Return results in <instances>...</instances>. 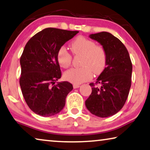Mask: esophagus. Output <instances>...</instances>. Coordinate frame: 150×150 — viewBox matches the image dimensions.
Returning <instances> with one entry per match:
<instances>
[{"label":"esophagus","instance_id":"obj_1","mask_svg":"<svg viewBox=\"0 0 150 150\" xmlns=\"http://www.w3.org/2000/svg\"><path fill=\"white\" fill-rule=\"evenodd\" d=\"M80 85H77V84H74V85H73V88H74V89H76V88H80Z\"/></svg>","mask_w":150,"mask_h":150}]
</instances>
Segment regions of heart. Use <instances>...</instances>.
<instances>
[{
  "instance_id": "obj_1",
  "label": "heart",
  "mask_w": 150,
  "mask_h": 150,
  "mask_svg": "<svg viewBox=\"0 0 150 150\" xmlns=\"http://www.w3.org/2000/svg\"><path fill=\"white\" fill-rule=\"evenodd\" d=\"M70 49L74 55H82V67L72 68L64 72L65 80L73 84H81L90 80L94 74H100L104 70L106 64V53L101 46H97L94 41L84 36L74 40ZM57 60L61 67L68 68L72 62V56L66 48L61 47L57 53Z\"/></svg>"
}]
</instances>
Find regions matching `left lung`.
Segmentation results:
<instances>
[{"label": "left lung", "instance_id": "1", "mask_svg": "<svg viewBox=\"0 0 150 150\" xmlns=\"http://www.w3.org/2000/svg\"><path fill=\"white\" fill-rule=\"evenodd\" d=\"M89 37L102 46L106 53V67L90 83L92 93L85 104L91 114L100 117L116 114L122 108L131 87L132 64L129 53L118 38L107 32L90 34Z\"/></svg>", "mask_w": 150, "mask_h": 150}]
</instances>
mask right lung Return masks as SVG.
Masks as SVG:
<instances>
[{"label": "right lung", "instance_id": "1", "mask_svg": "<svg viewBox=\"0 0 150 150\" xmlns=\"http://www.w3.org/2000/svg\"><path fill=\"white\" fill-rule=\"evenodd\" d=\"M78 31L47 28L33 36L24 47L20 60L22 93L27 105L39 116H52L62 111L67 95L73 89L61 78L57 60L59 49Z\"/></svg>", "mask_w": 150, "mask_h": 150}]
</instances>
